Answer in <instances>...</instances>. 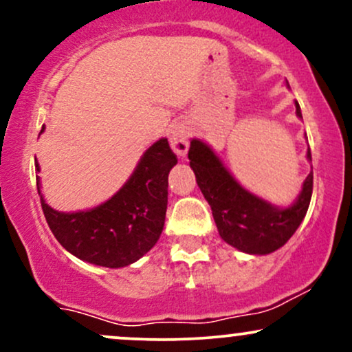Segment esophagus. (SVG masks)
I'll use <instances>...</instances> for the list:
<instances>
[{"instance_id":"esophagus-1","label":"esophagus","mask_w":352,"mask_h":352,"mask_svg":"<svg viewBox=\"0 0 352 352\" xmlns=\"http://www.w3.org/2000/svg\"><path fill=\"white\" fill-rule=\"evenodd\" d=\"M188 137L190 127L185 122H179L172 127L170 135H168V142H170L172 151L179 157H185L188 151Z\"/></svg>"}]
</instances>
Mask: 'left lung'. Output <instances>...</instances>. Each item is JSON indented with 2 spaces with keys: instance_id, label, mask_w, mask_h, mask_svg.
<instances>
[{
  "instance_id": "8db88e82",
  "label": "left lung",
  "mask_w": 352,
  "mask_h": 352,
  "mask_svg": "<svg viewBox=\"0 0 352 352\" xmlns=\"http://www.w3.org/2000/svg\"><path fill=\"white\" fill-rule=\"evenodd\" d=\"M286 87L289 89L288 80ZM298 119H302L300 104L294 100ZM306 159L311 162L308 148ZM190 167L197 184L212 208L218 233L238 252L270 254L281 248L294 235L308 212L313 193V172L302 182L293 204L281 207L261 199L240 185L220 157L201 139L190 140Z\"/></svg>"
}]
</instances>
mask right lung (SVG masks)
I'll use <instances>...</instances> for the list:
<instances>
[{
	"label": "right lung",
	"instance_id": "right-lung-1",
	"mask_svg": "<svg viewBox=\"0 0 352 352\" xmlns=\"http://www.w3.org/2000/svg\"><path fill=\"white\" fill-rule=\"evenodd\" d=\"M173 165L177 157L162 137L142 153L134 172L111 199L78 212L50 207L41 192V179L36 175L44 217L56 240L86 263L104 268L135 263L162 235ZM36 172H41L38 160Z\"/></svg>",
	"mask_w": 352,
	"mask_h": 352
}]
</instances>
